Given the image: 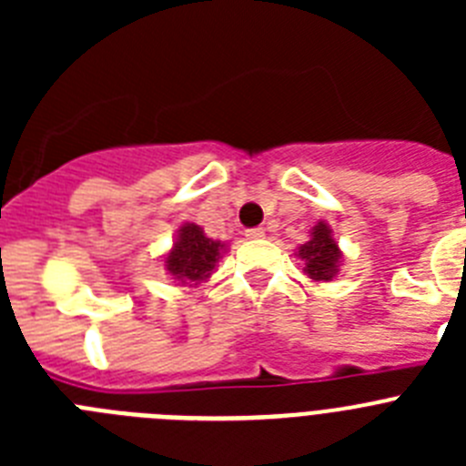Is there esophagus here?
Listing matches in <instances>:
<instances>
[{
    "instance_id": "1",
    "label": "esophagus",
    "mask_w": 466,
    "mask_h": 466,
    "mask_svg": "<svg viewBox=\"0 0 466 466\" xmlns=\"http://www.w3.org/2000/svg\"><path fill=\"white\" fill-rule=\"evenodd\" d=\"M245 236L249 238V240H258V238L266 236V230L258 228V226H257V228H247V230H245Z\"/></svg>"
}]
</instances>
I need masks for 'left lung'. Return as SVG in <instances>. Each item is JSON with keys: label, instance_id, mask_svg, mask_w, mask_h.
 Returning <instances> with one entry per match:
<instances>
[{"label": "left lung", "instance_id": "left-lung-1", "mask_svg": "<svg viewBox=\"0 0 466 466\" xmlns=\"http://www.w3.org/2000/svg\"><path fill=\"white\" fill-rule=\"evenodd\" d=\"M299 257L306 261V275L315 282H329L333 275L339 273L340 249L331 238V228L324 221L312 228L310 240L299 247Z\"/></svg>", "mask_w": 466, "mask_h": 466}]
</instances>
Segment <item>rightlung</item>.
<instances>
[{"label":"right lung","mask_w":466,"mask_h":466,"mask_svg":"<svg viewBox=\"0 0 466 466\" xmlns=\"http://www.w3.org/2000/svg\"><path fill=\"white\" fill-rule=\"evenodd\" d=\"M219 240H212L196 224H184L177 233L175 247L166 257V270L182 284H198L212 275L221 257Z\"/></svg>","instance_id":"1"}]
</instances>
